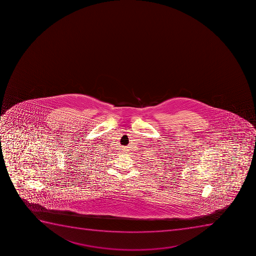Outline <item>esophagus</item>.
Listing matches in <instances>:
<instances>
[{
    "mask_svg": "<svg viewBox=\"0 0 256 256\" xmlns=\"http://www.w3.org/2000/svg\"><path fill=\"white\" fill-rule=\"evenodd\" d=\"M124 151H126V150H124Z\"/></svg>",
    "mask_w": 256,
    "mask_h": 256,
    "instance_id": "obj_1",
    "label": "esophagus"
}]
</instances>
